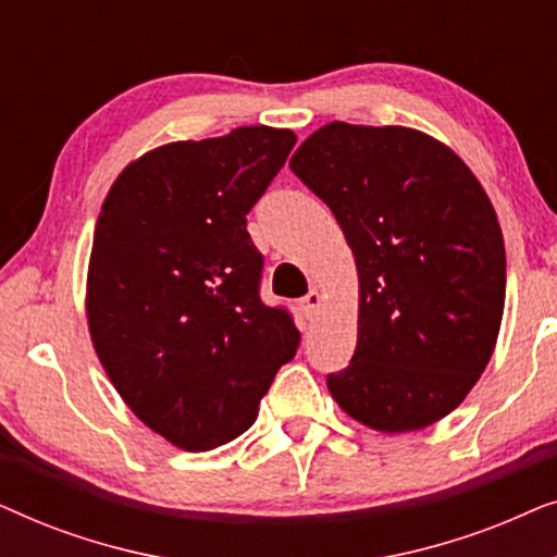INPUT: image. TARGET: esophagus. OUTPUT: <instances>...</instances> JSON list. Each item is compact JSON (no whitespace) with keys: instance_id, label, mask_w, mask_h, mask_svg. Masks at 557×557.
<instances>
[{"instance_id":"obj_1","label":"esophagus","mask_w":557,"mask_h":557,"mask_svg":"<svg viewBox=\"0 0 557 557\" xmlns=\"http://www.w3.org/2000/svg\"><path fill=\"white\" fill-rule=\"evenodd\" d=\"M319 304H322V294L317 292V288H309V294L304 296V299L299 301V307H301V311H304V317H314L317 314V309H319Z\"/></svg>"}]
</instances>
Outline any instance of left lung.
Masks as SVG:
<instances>
[{"instance_id":"1","label":"left lung","mask_w":557,"mask_h":557,"mask_svg":"<svg viewBox=\"0 0 557 557\" xmlns=\"http://www.w3.org/2000/svg\"><path fill=\"white\" fill-rule=\"evenodd\" d=\"M360 273L357 347L332 398L364 425L418 431L482 375L505 311L507 258L490 197L451 149L403 126L334 121L292 157Z\"/></svg>"}]
</instances>
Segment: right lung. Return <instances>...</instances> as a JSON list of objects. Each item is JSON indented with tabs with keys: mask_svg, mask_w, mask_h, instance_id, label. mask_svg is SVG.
<instances>
[{
	"mask_svg": "<svg viewBox=\"0 0 557 557\" xmlns=\"http://www.w3.org/2000/svg\"><path fill=\"white\" fill-rule=\"evenodd\" d=\"M288 128L240 126L128 164L96 223L90 339L126 406L185 451L253 425L301 334L261 299L246 215L284 166Z\"/></svg>",
	"mask_w": 557,
	"mask_h": 557,
	"instance_id": "add662e5",
	"label": "right lung"
}]
</instances>
